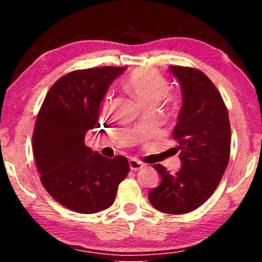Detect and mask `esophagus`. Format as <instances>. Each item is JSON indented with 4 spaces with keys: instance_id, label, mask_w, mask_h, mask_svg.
I'll return each instance as SVG.
<instances>
[{
    "instance_id": "obj_1",
    "label": "esophagus",
    "mask_w": 262,
    "mask_h": 262,
    "mask_svg": "<svg viewBox=\"0 0 262 262\" xmlns=\"http://www.w3.org/2000/svg\"><path fill=\"white\" fill-rule=\"evenodd\" d=\"M129 167L132 171H137V170H141L142 167H143V164H142L140 161H137L135 158H130L129 159Z\"/></svg>"
}]
</instances>
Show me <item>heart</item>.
<instances>
[{
  "label": "heart",
  "mask_w": 262,
  "mask_h": 262,
  "mask_svg": "<svg viewBox=\"0 0 262 262\" xmlns=\"http://www.w3.org/2000/svg\"><path fill=\"white\" fill-rule=\"evenodd\" d=\"M125 86L144 106L156 105L166 94L168 84L166 78L151 68H139L132 72L125 81ZM112 94L107 92L101 101V111L110 108Z\"/></svg>",
  "instance_id": "b5f03b06"
}]
</instances>
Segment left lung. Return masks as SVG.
<instances>
[{"label":"left lung","instance_id":"left-lung-1","mask_svg":"<svg viewBox=\"0 0 262 262\" xmlns=\"http://www.w3.org/2000/svg\"><path fill=\"white\" fill-rule=\"evenodd\" d=\"M183 92V105L173 139L178 141L181 167L170 174L161 164L154 167L161 184L149 192L157 210L180 215L193 211L209 199L228 166L231 144L229 114L222 96L200 70L171 66Z\"/></svg>","mask_w":262,"mask_h":262}]
</instances>
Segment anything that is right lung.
Here are the masks:
<instances>
[{
    "label": "right lung",
    "instance_id": "obj_1",
    "mask_svg": "<svg viewBox=\"0 0 262 262\" xmlns=\"http://www.w3.org/2000/svg\"><path fill=\"white\" fill-rule=\"evenodd\" d=\"M123 67L75 70L53 84L39 111L32 136L41 184L60 205L95 214L113 205L129 172L123 156L106 158L84 143L98 122L101 100Z\"/></svg>",
    "mask_w": 262,
    "mask_h": 262
}]
</instances>
